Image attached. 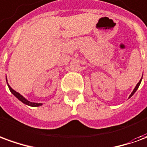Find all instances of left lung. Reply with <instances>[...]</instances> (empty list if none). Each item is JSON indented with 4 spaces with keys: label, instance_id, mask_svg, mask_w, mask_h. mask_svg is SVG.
Returning <instances> with one entry per match:
<instances>
[{
    "label": "left lung",
    "instance_id": "8db88e82",
    "mask_svg": "<svg viewBox=\"0 0 147 147\" xmlns=\"http://www.w3.org/2000/svg\"><path fill=\"white\" fill-rule=\"evenodd\" d=\"M142 79H141V80H139V83H137V85H136V87H135V89L133 90V91H132V92H131V94H130V96H129V98H131V96L133 95V94H135V93H136V90H138V88H139V85H140V83H141V81H142Z\"/></svg>",
    "mask_w": 147,
    "mask_h": 147
}]
</instances>
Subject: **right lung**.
<instances>
[{"label": "right lung", "instance_id": "obj_1", "mask_svg": "<svg viewBox=\"0 0 147 147\" xmlns=\"http://www.w3.org/2000/svg\"><path fill=\"white\" fill-rule=\"evenodd\" d=\"M6 81H7V78H6ZM7 84H8V83H7ZM8 88H9V90H10V91L12 93V94L16 96V97L20 101H21V102H23V103H24V104H26V105H30V106H32V107H38V106H40V105H42V103H36V102H29L28 100H27V99L24 98V96H22L20 94H19V93L16 92V90H14L12 89V88H11V86H9L8 84Z\"/></svg>", "mask_w": 147, "mask_h": 147}]
</instances>
